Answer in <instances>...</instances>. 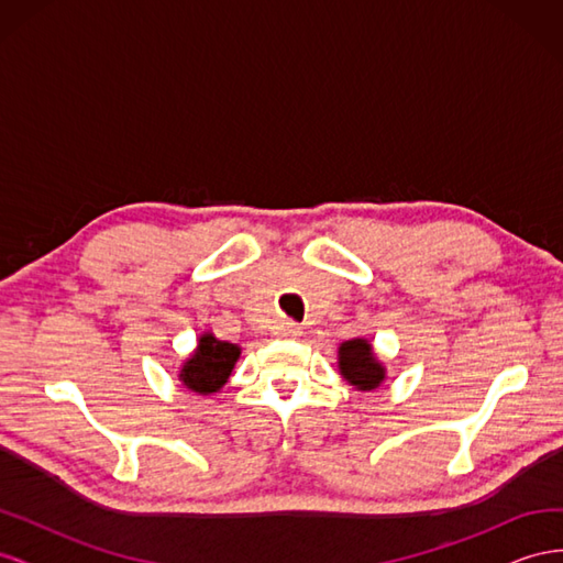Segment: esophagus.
Here are the masks:
<instances>
[{"label": "esophagus", "instance_id": "1", "mask_svg": "<svg viewBox=\"0 0 563 563\" xmlns=\"http://www.w3.org/2000/svg\"><path fill=\"white\" fill-rule=\"evenodd\" d=\"M275 333L282 339H296V336H300V327L296 322H288V319H284V322H279L275 327Z\"/></svg>", "mask_w": 563, "mask_h": 563}]
</instances>
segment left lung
Masks as SVG:
<instances>
[{
    "mask_svg": "<svg viewBox=\"0 0 563 563\" xmlns=\"http://www.w3.org/2000/svg\"><path fill=\"white\" fill-rule=\"evenodd\" d=\"M339 372L343 382L369 393L386 382V367L367 339H351L339 345Z\"/></svg>",
    "mask_w": 563,
    "mask_h": 563,
    "instance_id": "1",
    "label": "left lung"
}]
</instances>
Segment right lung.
Returning <instances> with one entry per match:
<instances>
[{
    "instance_id": "right-lung-1",
    "label": "right lung",
    "mask_w": 563,
    "mask_h": 563,
    "mask_svg": "<svg viewBox=\"0 0 563 563\" xmlns=\"http://www.w3.org/2000/svg\"><path fill=\"white\" fill-rule=\"evenodd\" d=\"M241 357V345L220 341L212 331H203L194 353L179 364V382L199 395L218 393L234 372Z\"/></svg>"
}]
</instances>
